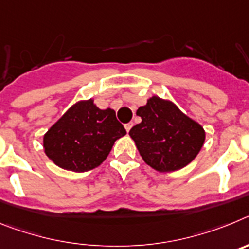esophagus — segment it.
Wrapping results in <instances>:
<instances>
[{
	"mask_svg": "<svg viewBox=\"0 0 249 249\" xmlns=\"http://www.w3.org/2000/svg\"><path fill=\"white\" fill-rule=\"evenodd\" d=\"M132 126H133V123L129 122V123H127V124H124V128H126L127 132H129V129L132 128Z\"/></svg>",
	"mask_w": 249,
	"mask_h": 249,
	"instance_id": "esophagus-1",
	"label": "esophagus"
}]
</instances>
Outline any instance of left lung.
<instances>
[{
  "label": "left lung",
  "mask_w": 249,
  "mask_h": 249,
  "mask_svg": "<svg viewBox=\"0 0 249 249\" xmlns=\"http://www.w3.org/2000/svg\"><path fill=\"white\" fill-rule=\"evenodd\" d=\"M142 122L129 131L143 160L158 172H173L191 163L206 140V132L169 100L152 96L137 109Z\"/></svg>",
  "instance_id": "obj_1"
}]
</instances>
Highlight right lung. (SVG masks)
Segmentation results:
<instances>
[{
	"mask_svg": "<svg viewBox=\"0 0 249 249\" xmlns=\"http://www.w3.org/2000/svg\"><path fill=\"white\" fill-rule=\"evenodd\" d=\"M126 129L112 108H98L92 98L72 105L43 136L45 153L56 166L86 172L100 166Z\"/></svg>",
	"mask_w": 249,
	"mask_h": 249,
	"instance_id": "right-lung-1",
	"label": "right lung"
}]
</instances>
